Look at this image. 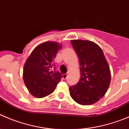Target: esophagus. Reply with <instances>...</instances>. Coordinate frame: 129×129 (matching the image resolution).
<instances>
[{"label": "esophagus", "instance_id": "1", "mask_svg": "<svg viewBox=\"0 0 129 129\" xmlns=\"http://www.w3.org/2000/svg\"><path fill=\"white\" fill-rule=\"evenodd\" d=\"M67 77H68V74L62 75V78H63V79H67Z\"/></svg>", "mask_w": 129, "mask_h": 129}]
</instances>
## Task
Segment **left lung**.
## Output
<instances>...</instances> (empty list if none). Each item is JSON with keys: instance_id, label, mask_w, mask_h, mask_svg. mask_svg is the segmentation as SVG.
Wrapping results in <instances>:
<instances>
[{"instance_id": "8db88e82", "label": "left lung", "mask_w": 129, "mask_h": 129, "mask_svg": "<svg viewBox=\"0 0 129 129\" xmlns=\"http://www.w3.org/2000/svg\"><path fill=\"white\" fill-rule=\"evenodd\" d=\"M78 57L80 78L70 87L72 99L81 105L95 103L105 95L110 86L111 72L102 49L89 40H72Z\"/></svg>"}]
</instances>
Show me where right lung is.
<instances>
[{"instance_id":"add662e5","label":"right lung","mask_w":129,"mask_h":129,"mask_svg":"<svg viewBox=\"0 0 129 129\" xmlns=\"http://www.w3.org/2000/svg\"><path fill=\"white\" fill-rule=\"evenodd\" d=\"M61 47L62 44L56 42H44L38 45L27 58L23 68V80L35 98H42L51 94L61 80V73H54L51 68Z\"/></svg>"}]
</instances>
